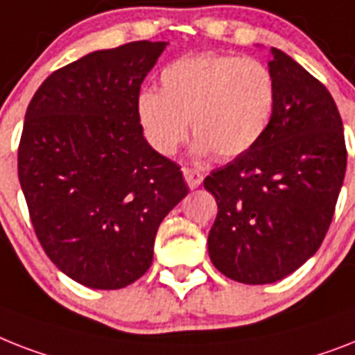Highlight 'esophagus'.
Listing matches in <instances>:
<instances>
[{"mask_svg":"<svg viewBox=\"0 0 355 355\" xmlns=\"http://www.w3.org/2000/svg\"><path fill=\"white\" fill-rule=\"evenodd\" d=\"M184 178H186V184L189 186V189H197L200 184H202V173L195 171V169H189V168H184Z\"/></svg>","mask_w":355,"mask_h":355,"instance_id":"1","label":"esophagus"}]
</instances>
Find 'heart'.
Wrapping results in <instances>:
<instances>
[{
    "instance_id": "1",
    "label": "heart",
    "mask_w": 355,
    "mask_h": 355,
    "mask_svg": "<svg viewBox=\"0 0 355 355\" xmlns=\"http://www.w3.org/2000/svg\"><path fill=\"white\" fill-rule=\"evenodd\" d=\"M275 107L277 83L262 62L195 54L162 69L160 91L138 94L137 118L148 144L162 157H173L186 142L189 122L198 157L215 153L232 160L264 138Z\"/></svg>"
}]
</instances>
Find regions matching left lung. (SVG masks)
<instances>
[{"label": "left lung", "instance_id": "left-lung-1", "mask_svg": "<svg viewBox=\"0 0 355 355\" xmlns=\"http://www.w3.org/2000/svg\"><path fill=\"white\" fill-rule=\"evenodd\" d=\"M277 83L272 125L250 153L206 177L217 200L207 252L244 284H272L321 246L347 171L343 122L332 94L293 58L272 47Z\"/></svg>", "mask_w": 355, "mask_h": 355}]
</instances>
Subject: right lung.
I'll return each instance as SVG.
<instances>
[{"label": "right lung", "mask_w": 355, "mask_h": 355, "mask_svg": "<svg viewBox=\"0 0 355 355\" xmlns=\"http://www.w3.org/2000/svg\"><path fill=\"white\" fill-rule=\"evenodd\" d=\"M166 42L94 51L53 73L25 114L18 175L37 241L60 272L118 290L153 262L182 171L144 138L137 98Z\"/></svg>", "instance_id": "1"}]
</instances>
